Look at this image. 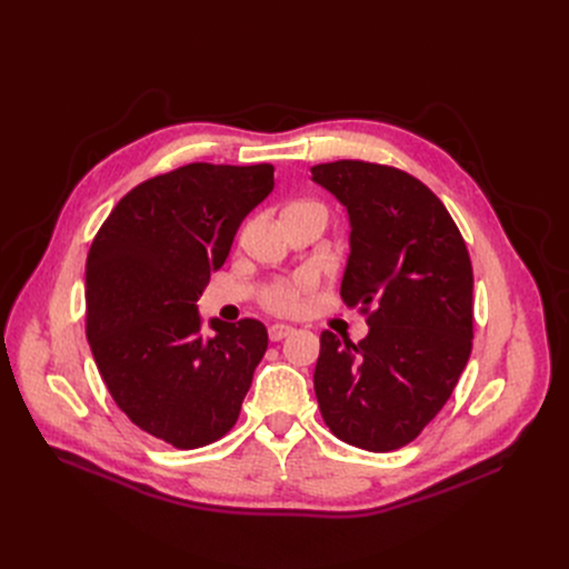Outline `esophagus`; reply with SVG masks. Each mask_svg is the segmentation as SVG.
I'll return each mask as SVG.
<instances>
[{
    "label": "esophagus",
    "mask_w": 569,
    "mask_h": 569,
    "mask_svg": "<svg viewBox=\"0 0 569 569\" xmlns=\"http://www.w3.org/2000/svg\"><path fill=\"white\" fill-rule=\"evenodd\" d=\"M295 330L290 325H269V330H267V335H269V341H281V339H286V337H290Z\"/></svg>",
    "instance_id": "34e87169"
}]
</instances>
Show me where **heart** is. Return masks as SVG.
<instances>
[{
	"instance_id": "heart-1",
	"label": "heart",
	"mask_w": 569,
	"mask_h": 569,
	"mask_svg": "<svg viewBox=\"0 0 569 569\" xmlns=\"http://www.w3.org/2000/svg\"><path fill=\"white\" fill-rule=\"evenodd\" d=\"M288 209H311V212H318L327 219V209L325 204L320 202H313V200H302V202H295L290 204ZM313 283L311 279L307 277H295V279H281V281H274L262 288L260 292V305L272 311L277 316H292L302 309V300L305 295L311 292Z\"/></svg>"
}]
</instances>
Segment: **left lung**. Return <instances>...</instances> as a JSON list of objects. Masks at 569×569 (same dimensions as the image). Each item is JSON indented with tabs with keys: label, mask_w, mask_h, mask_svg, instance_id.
Wrapping results in <instances>:
<instances>
[{
	"label": "left lung",
	"mask_w": 569,
	"mask_h": 569,
	"mask_svg": "<svg viewBox=\"0 0 569 569\" xmlns=\"http://www.w3.org/2000/svg\"><path fill=\"white\" fill-rule=\"evenodd\" d=\"M311 172L350 214L341 300L369 322L360 343L320 335V415L339 440L392 452L422 433L468 365L470 256L440 198L406 170L341 159Z\"/></svg>",
	"instance_id": "1"
}]
</instances>
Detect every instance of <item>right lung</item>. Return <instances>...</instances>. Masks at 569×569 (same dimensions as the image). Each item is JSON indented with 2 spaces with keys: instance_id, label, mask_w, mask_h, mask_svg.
Listing matches in <instances>:
<instances>
[{
  "instance_id": "add662e5",
  "label": "right lung",
  "mask_w": 569,
  "mask_h": 569,
  "mask_svg": "<svg viewBox=\"0 0 569 569\" xmlns=\"http://www.w3.org/2000/svg\"><path fill=\"white\" fill-rule=\"evenodd\" d=\"M274 189V166L189 163L144 179L99 228L84 267V330L112 401L177 450L223 438L267 350L260 320H212L198 297L251 209Z\"/></svg>"
}]
</instances>
